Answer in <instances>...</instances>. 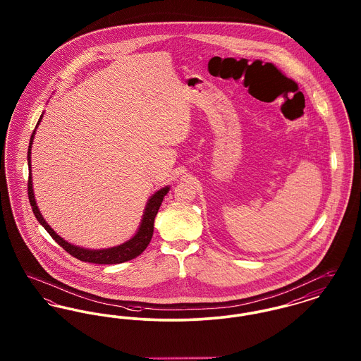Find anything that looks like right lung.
<instances>
[{"label":"right lung","mask_w":361,"mask_h":361,"mask_svg":"<svg viewBox=\"0 0 361 361\" xmlns=\"http://www.w3.org/2000/svg\"><path fill=\"white\" fill-rule=\"evenodd\" d=\"M41 118H42V116H41ZM41 118H39L38 124L41 123ZM34 136H35V130L31 135L30 146H28V154H27V161H28V185H27L28 187V200H30V204H31V209H32L35 218L38 219V222L42 225L43 228L47 231V233L53 237V240L60 247H63L68 254L72 255L73 257H76V259H79L82 262L97 263V264H117V263H123V262H128L130 259H135L136 256L142 254L147 248V245H149V241H151L152 232H154L155 215H157V212H158L159 207H161V203H162L165 195L169 191V187L155 192L149 197V203L146 206V212H145L142 224H140V228H139L137 233L135 234L127 243H124V244H121L118 247H113V248H107V250H97V251L75 247V245L66 243L59 234H56V232L46 224V221L43 219L41 212H39L38 207H37L34 192H32V181H31V145H32Z\"/></svg>","instance_id":"right-lung-1"}]
</instances>
